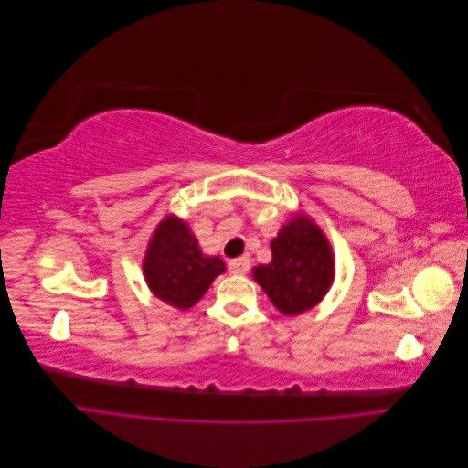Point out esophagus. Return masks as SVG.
I'll return each instance as SVG.
<instances>
[{
    "label": "esophagus",
    "instance_id": "1",
    "mask_svg": "<svg viewBox=\"0 0 468 468\" xmlns=\"http://www.w3.org/2000/svg\"><path fill=\"white\" fill-rule=\"evenodd\" d=\"M250 263H251V260L250 258H238V260H232L230 263H229V271L230 273H234V275H242V273H246L248 269H250Z\"/></svg>",
    "mask_w": 468,
    "mask_h": 468
}]
</instances>
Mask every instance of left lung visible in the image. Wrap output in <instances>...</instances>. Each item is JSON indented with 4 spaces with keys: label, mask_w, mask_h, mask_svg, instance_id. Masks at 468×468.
<instances>
[{
    "label": "left lung",
    "mask_w": 468,
    "mask_h": 468,
    "mask_svg": "<svg viewBox=\"0 0 468 468\" xmlns=\"http://www.w3.org/2000/svg\"><path fill=\"white\" fill-rule=\"evenodd\" d=\"M273 260L253 269L261 289L282 314L294 316L316 306L334 279V258L318 226L296 217L271 242Z\"/></svg>",
    "instance_id": "obj_1"
}]
</instances>
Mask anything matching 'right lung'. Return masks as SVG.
<instances>
[{
    "mask_svg": "<svg viewBox=\"0 0 468 468\" xmlns=\"http://www.w3.org/2000/svg\"><path fill=\"white\" fill-rule=\"evenodd\" d=\"M220 258L203 256L189 226L167 217L155 229L144 258V275L152 292L176 308H191L224 273Z\"/></svg>",
    "mask_w": 468,
    "mask_h": 468,
    "instance_id": "right-lung-1",
    "label": "right lung"
}]
</instances>
